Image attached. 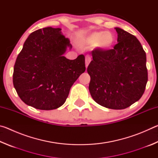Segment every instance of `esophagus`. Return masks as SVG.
Wrapping results in <instances>:
<instances>
[{"label":"esophagus","mask_w":158,"mask_h":158,"mask_svg":"<svg viewBox=\"0 0 158 158\" xmlns=\"http://www.w3.org/2000/svg\"><path fill=\"white\" fill-rule=\"evenodd\" d=\"M90 60H91V59H90V58L89 56L85 57V68H88V66H89Z\"/></svg>","instance_id":"1"}]
</instances>
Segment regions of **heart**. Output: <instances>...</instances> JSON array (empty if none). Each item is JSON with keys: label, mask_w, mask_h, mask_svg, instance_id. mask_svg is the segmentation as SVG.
I'll use <instances>...</instances> for the list:
<instances>
[{"label": "heart", "mask_w": 158, "mask_h": 158, "mask_svg": "<svg viewBox=\"0 0 158 158\" xmlns=\"http://www.w3.org/2000/svg\"><path fill=\"white\" fill-rule=\"evenodd\" d=\"M114 35L109 31L94 32L84 40V44L89 46L96 45V47L101 50L110 49L114 44Z\"/></svg>", "instance_id": "1"}]
</instances>
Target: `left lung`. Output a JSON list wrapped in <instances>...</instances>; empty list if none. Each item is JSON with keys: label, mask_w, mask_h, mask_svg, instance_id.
Instances as JSON below:
<instances>
[{"label": "left lung", "mask_w": 158, "mask_h": 158, "mask_svg": "<svg viewBox=\"0 0 158 158\" xmlns=\"http://www.w3.org/2000/svg\"><path fill=\"white\" fill-rule=\"evenodd\" d=\"M118 43L113 49L93 50L87 68L89 91L99 105L123 109L143 95L148 81L146 55L135 35L115 28Z\"/></svg>", "instance_id": "1"}]
</instances>
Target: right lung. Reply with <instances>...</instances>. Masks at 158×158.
<instances>
[{
    "label": "right lung",
    "instance_id": "obj_1",
    "mask_svg": "<svg viewBox=\"0 0 158 158\" xmlns=\"http://www.w3.org/2000/svg\"><path fill=\"white\" fill-rule=\"evenodd\" d=\"M72 47L59 28L30 34L13 73L14 87L23 102L41 110L56 109L65 103L72 85L85 70L84 55L74 60L63 56Z\"/></svg>",
    "mask_w": 158,
    "mask_h": 158
}]
</instances>
